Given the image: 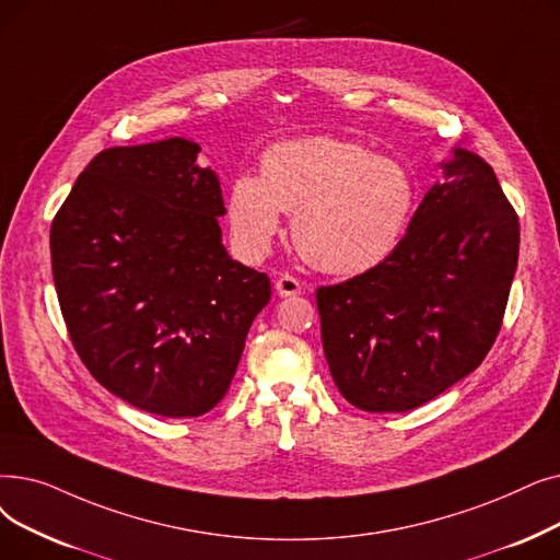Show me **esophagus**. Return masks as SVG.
I'll list each match as a JSON object with an SVG mask.
<instances>
[{
  "instance_id": "34e87169",
  "label": "esophagus",
  "mask_w": 560,
  "mask_h": 560,
  "mask_svg": "<svg viewBox=\"0 0 560 560\" xmlns=\"http://www.w3.org/2000/svg\"><path fill=\"white\" fill-rule=\"evenodd\" d=\"M275 288H277V293H279L281 298H293V295H300V293H302V283H300V279H295L293 275H281V277L277 279Z\"/></svg>"
}]
</instances>
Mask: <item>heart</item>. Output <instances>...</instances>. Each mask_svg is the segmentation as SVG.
Returning a JSON list of instances; mask_svg holds the SVG:
<instances>
[{
  "label": "heart",
  "instance_id": "obj_1",
  "mask_svg": "<svg viewBox=\"0 0 560 560\" xmlns=\"http://www.w3.org/2000/svg\"><path fill=\"white\" fill-rule=\"evenodd\" d=\"M417 203L407 168L336 137L275 143L260 158V176H237L229 189V224L237 245L262 256L293 214L300 254L334 275H354L384 260Z\"/></svg>",
  "mask_w": 560,
  "mask_h": 560
}]
</instances>
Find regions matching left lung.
Masks as SVG:
<instances>
[{
	"mask_svg": "<svg viewBox=\"0 0 560 560\" xmlns=\"http://www.w3.org/2000/svg\"><path fill=\"white\" fill-rule=\"evenodd\" d=\"M442 168L392 254L315 290L329 373L363 411H409L444 394L501 329L520 217L476 153L455 149Z\"/></svg>",
	"mask_w": 560,
	"mask_h": 560,
	"instance_id": "obj_1",
	"label": "left lung"
}]
</instances>
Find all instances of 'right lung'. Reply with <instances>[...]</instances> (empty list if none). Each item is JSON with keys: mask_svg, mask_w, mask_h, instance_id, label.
<instances>
[{"mask_svg": "<svg viewBox=\"0 0 560 560\" xmlns=\"http://www.w3.org/2000/svg\"><path fill=\"white\" fill-rule=\"evenodd\" d=\"M199 143L172 137L95 155L50 231L68 336L107 392L158 417L220 402L256 315L265 272L222 245L220 180Z\"/></svg>", "mask_w": 560, "mask_h": 560, "instance_id": "right-lung-1", "label": "right lung"}]
</instances>
